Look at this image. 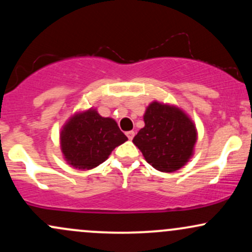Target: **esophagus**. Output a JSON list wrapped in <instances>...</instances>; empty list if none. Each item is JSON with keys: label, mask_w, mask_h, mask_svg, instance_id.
<instances>
[{"label": "esophagus", "mask_w": 252, "mask_h": 252, "mask_svg": "<svg viewBox=\"0 0 252 252\" xmlns=\"http://www.w3.org/2000/svg\"><path fill=\"white\" fill-rule=\"evenodd\" d=\"M126 137L129 138V140H132V138H134V136H135V131L130 130V131H126Z\"/></svg>", "instance_id": "34e87169"}]
</instances>
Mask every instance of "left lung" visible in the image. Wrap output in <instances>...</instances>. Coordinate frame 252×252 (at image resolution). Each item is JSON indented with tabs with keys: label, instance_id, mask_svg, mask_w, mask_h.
I'll list each match as a JSON object with an SVG mask.
<instances>
[{
	"label": "left lung",
	"instance_id": "8db88e82",
	"mask_svg": "<svg viewBox=\"0 0 252 252\" xmlns=\"http://www.w3.org/2000/svg\"><path fill=\"white\" fill-rule=\"evenodd\" d=\"M144 126L132 142L155 169L172 173L185 166L196 142L194 123L174 105L153 102L143 116Z\"/></svg>",
	"mask_w": 252,
	"mask_h": 252
}]
</instances>
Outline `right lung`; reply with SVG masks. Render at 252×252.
Wrapping results in <instances>:
<instances>
[{"instance_id":"obj_1","label":"right lung","mask_w":252,"mask_h":252,"mask_svg":"<svg viewBox=\"0 0 252 252\" xmlns=\"http://www.w3.org/2000/svg\"><path fill=\"white\" fill-rule=\"evenodd\" d=\"M128 140L115 120L102 117L96 109L72 116L63 126L60 146L63 158L77 169H92L103 163L116 147Z\"/></svg>"}]
</instances>
